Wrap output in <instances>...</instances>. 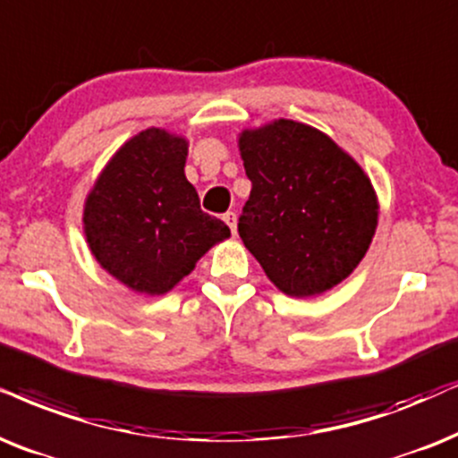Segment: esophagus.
<instances>
[{
    "label": "esophagus",
    "instance_id": "esophagus-1",
    "mask_svg": "<svg viewBox=\"0 0 458 458\" xmlns=\"http://www.w3.org/2000/svg\"><path fill=\"white\" fill-rule=\"evenodd\" d=\"M224 222L230 225V230H233V234H236V213L234 211H228L224 216Z\"/></svg>",
    "mask_w": 458,
    "mask_h": 458
}]
</instances>
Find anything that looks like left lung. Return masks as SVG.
<instances>
[{
    "mask_svg": "<svg viewBox=\"0 0 458 458\" xmlns=\"http://www.w3.org/2000/svg\"><path fill=\"white\" fill-rule=\"evenodd\" d=\"M251 194L242 245L279 292L312 298L334 289L368 253L378 225L372 179L315 126L276 118L239 132Z\"/></svg>",
    "mask_w": 458,
    "mask_h": 458,
    "instance_id": "1",
    "label": "left lung"
}]
</instances>
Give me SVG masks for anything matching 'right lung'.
Returning a JSON list of instances; mask_svg holds the SVG:
<instances>
[{
  "mask_svg": "<svg viewBox=\"0 0 458 458\" xmlns=\"http://www.w3.org/2000/svg\"><path fill=\"white\" fill-rule=\"evenodd\" d=\"M188 146L183 135L149 126L115 149L86 194L82 225L92 258L135 293L165 296L230 239L222 219L200 211L183 171Z\"/></svg>",
  "mask_w": 458,
  "mask_h": 458,
  "instance_id": "obj_1",
  "label": "right lung"
}]
</instances>
